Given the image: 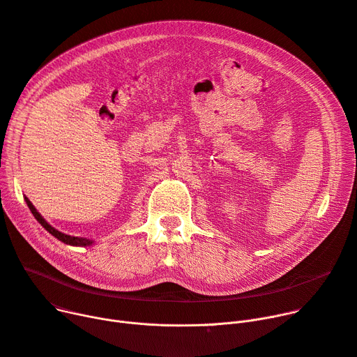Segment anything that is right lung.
Here are the masks:
<instances>
[{"label": "right lung", "instance_id": "add662e5", "mask_svg": "<svg viewBox=\"0 0 357 357\" xmlns=\"http://www.w3.org/2000/svg\"><path fill=\"white\" fill-rule=\"evenodd\" d=\"M26 202H27V205H29L31 213L34 215V218L44 227V229L49 231L53 236H56V238L60 240L61 243H64V244H67V245H73V247H87V245L94 244L93 240L84 238V236H73V235H67V234H64V232H60L59 229H56L54 227H52L49 222H47V221L41 217V213L34 208V205L30 202L29 198H26Z\"/></svg>", "mask_w": 357, "mask_h": 357}]
</instances>
